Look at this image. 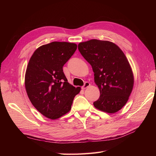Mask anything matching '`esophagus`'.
<instances>
[{
	"label": "esophagus",
	"mask_w": 156,
	"mask_h": 156,
	"mask_svg": "<svg viewBox=\"0 0 156 156\" xmlns=\"http://www.w3.org/2000/svg\"><path fill=\"white\" fill-rule=\"evenodd\" d=\"M90 86V84L88 82H86L85 83H84V85L82 87V89L84 90V89H86L87 88H88Z\"/></svg>",
	"instance_id": "esophagus-1"
}]
</instances>
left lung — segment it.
<instances>
[{"label":"left lung","mask_w":156,"mask_h":156,"mask_svg":"<svg viewBox=\"0 0 156 156\" xmlns=\"http://www.w3.org/2000/svg\"><path fill=\"white\" fill-rule=\"evenodd\" d=\"M78 49L92 66L94 82L100 89V96L94 102V107L112 114L120 111L134 84L132 69L123 51L111 41L96 39L81 42Z\"/></svg>","instance_id":"left-lung-1"}]
</instances>
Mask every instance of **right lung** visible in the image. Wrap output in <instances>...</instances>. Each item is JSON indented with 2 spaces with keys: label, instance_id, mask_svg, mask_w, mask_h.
<instances>
[{
  "label": "right lung",
  "instance_id": "obj_1",
  "mask_svg": "<svg viewBox=\"0 0 156 156\" xmlns=\"http://www.w3.org/2000/svg\"><path fill=\"white\" fill-rule=\"evenodd\" d=\"M77 44L53 41L39 47L32 54L25 77L27 94L41 114L55 120L68 113L81 88L68 82L63 66L77 49Z\"/></svg>",
  "mask_w": 156,
  "mask_h": 156
}]
</instances>
